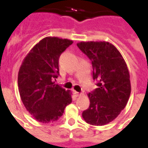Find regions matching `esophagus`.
Wrapping results in <instances>:
<instances>
[{
	"mask_svg": "<svg viewBox=\"0 0 148 148\" xmlns=\"http://www.w3.org/2000/svg\"><path fill=\"white\" fill-rule=\"evenodd\" d=\"M74 94H75V96L76 97H79V96H82V93H78V92H74Z\"/></svg>",
	"mask_w": 148,
	"mask_h": 148,
	"instance_id": "obj_1",
	"label": "esophagus"
}]
</instances>
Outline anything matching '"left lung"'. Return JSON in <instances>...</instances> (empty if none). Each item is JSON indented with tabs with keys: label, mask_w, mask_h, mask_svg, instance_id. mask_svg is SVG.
<instances>
[{
	"label": "left lung",
	"mask_w": 148,
	"mask_h": 148,
	"mask_svg": "<svg viewBox=\"0 0 148 148\" xmlns=\"http://www.w3.org/2000/svg\"><path fill=\"white\" fill-rule=\"evenodd\" d=\"M77 46L92 62L93 78L98 86L88 94L90 107L83 111L82 117L92 125H106L117 117L129 99L131 82L127 64L109 42H80Z\"/></svg>",
	"instance_id": "left-lung-1"
}]
</instances>
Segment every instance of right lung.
I'll use <instances>...</instances> for the list:
<instances>
[{
    "instance_id": "right-lung-1",
    "label": "right lung",
    "mask_w": 148,
    "mask_h": 148,
    "mask_svg": "<svg viewBox=\"0 0 148 148\" xmlns=\"http://www.w3.org/2000/svg\"><path fill=\"white\" fill-rule=\"evenodd\" d=\"M72 40L46 37L32 48L18 73V88L22 102L37 121L48 124L61 117L72 101L71 91L55 84L58 58Z\"/></svg>"
}]
</instances>
